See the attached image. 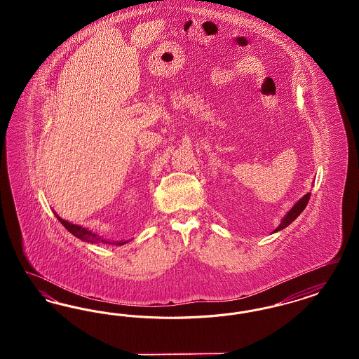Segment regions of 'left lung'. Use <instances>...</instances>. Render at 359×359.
<instances>
[{
  "mask_svg": "<svg viewBox=\"0 0 359 359\" xmlns=\"http://www.w3.org/2000/svg\"><path fill=\"white\" fill-rule=\"evenodd\" d=\"M309 198H311V194L308 192V194H306L300 201H297V203L293 205V207L290 208V211H288V214L283 218L281 223L274 229L273 233H277V231H280V230L285 229L287 226H290V223L293 222V221H294V219H296V218L303 212V210L307 207Z\"/></svg>",
  "mask_w": 359,
  "mask_h": 359,
  "instance_id": "1",
  "label": "left lung"
}]
</instances>
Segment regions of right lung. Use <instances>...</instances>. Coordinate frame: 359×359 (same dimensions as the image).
I'll list each match as a JSON object with an SVG mask.
<instances>
[{"instance_id": "obj_1", "label": "right lung", "mask_w": 359, "mask_h": 359, "mask_svg": "<svg viewBox=\"0 0 359 359\" xmlns=\"http://www.w3.org/2000/svg\"><path fill=\"white\" fill-rule=\"evenodd\" d=\"M56 218L59 219V222L62 223L69 230L72 236H75L76 238L82 239V241H86V242H91V243L103 242V243L117 245V246H122V245H125L128 242V241H107V239H103L102 237L97 236L91 230H87V229L82 227V226H78V224H74V223H69L67 221H65V219H62L59 215H56Z\"/></svg>"}]
</instances>
